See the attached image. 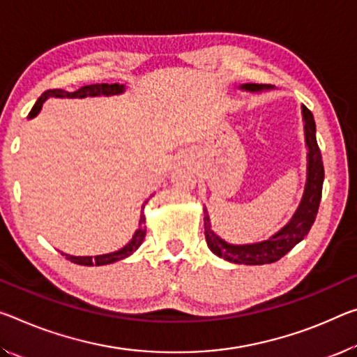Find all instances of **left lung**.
Returning <instances> with one entry per match:
<instances>
[{
  "mask_svg": "<svg viewBox=\"0 0 357 357\" xmlns=\"http://www.w3.org/2000/svg\"><path fill=\"white\" fill-rule=\"evenodd\" d=\"M243 89L251 90V92H260V90L271 89L270 84H245ZM302 114L305 122V141L308 146V181L307 188L301 206L294 214L291 222L281 229L278 234L265 240L262 243H254V245H229L211 230L208 213L205 209V238L208 248L216 256L222 257L234 264L245 265H264L271 264L286 256L298 241L305 238L311 225H313L316 214H318L321 194H322V181H324V165H322L321 151L316 141V126L311 111L307 106H302Z\"/></svg>",
  "mask_w": 357,
  "mask_h": 357,
  "instance_id": "8db88e82",
  "label": "left lung"
}]
</instances>
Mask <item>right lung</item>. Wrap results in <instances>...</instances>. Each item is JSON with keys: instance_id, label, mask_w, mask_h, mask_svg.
<instances>
[{"instance_id": "add662e5", "label": "right lung", "mask_w": 357, "mask_h": 357, "mask_svg": "<svg viewBox=\"0 0 357 357\" xmlns=\"http://www.w3.org/2000/svg\"><path fill=\"white\" fill-rule=\"evenodd\" d=\"M123 92V86H119V84H90V86H84L81 89H77L76 92H66V90H61V89H52V90H46L41 97L38 98L36 105L33 106V109L30 112V117H35L38 114V111L41 109V106L44 101H46L49 97H60V98H84V97H98V95H117ZM144 206V205H143ZM146 219H144V214L141 213V218H139V227L138 230L135 231L133 238L130 240V243L127 246H123L122 250H119L116 252H109V254H103V256H95V257H90V256H84V257H76V256H70V254H63L66 256L68 260H71L73 264H77V265H106V264H111V262H116V260H121V259H126L127 256H130L133 251L138 250V246L143 243L144 240V235H146Z\"/></svg>"}]
</instances>
